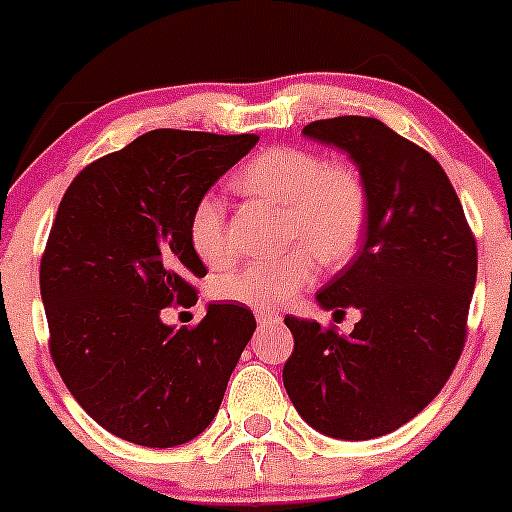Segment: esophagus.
Instances as JSON below:
<instances>
[{
	"label": "esophagus",
	"instance_id": "obj_1",
	"mask_svg": "<svg viewBox=\"0 0 512 512\" xmlns=\"http://www.w3.org/2000/svg\"><path fill=\"white\" fill-rule=\"evenodd\" d=\"M255 317H257V324H260V327H265V324H280L282 322V317L280 314H275V312H255Z\"/></svg>",
	"mask_w": 512,
	"mask_h": 512
}]
</instances>
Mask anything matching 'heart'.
Returning <instances> with one entry per match:
<instances>
[{"instance_id": "obj_1", "label": "heart", "mask_w": 512, "mask_h": 512, "mask_svg": "<svg viewBox=\"0 0 512 512\" xmlns=\"http://www.w3.org/2000/svg\"><path fill=\"white\" fill-rule=\"evenodd\" d=\"M232 185L242 195L280 208V240L299 245L225 275L218 282L223 299L280 309L314 280L317 260L342 267L359 250L369 220V193L354 165L327 163L307 148L277 146L242 165ZM188 240L200 260L223 265L230 257L223 200L203 195L195 203Z\"/></svg>"}]
</instances>
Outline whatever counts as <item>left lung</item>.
<instances>
[{"mask_svg": "<svg viewBox=\"0 0 512 512\" xmlns=\"http://www.w3.org/2000/svg\"><path fill=\"white\" fill-rule=\"evenodd\" d=\"M302 133L354 160L369 220L354 260L317 292L322 309H359L354 332L285 317L294 352L282 381L314 431L369 441L421 414L456 369L476 287V240L446 170L381 121L324 118Z\"/></svg>", "mask_w": 512, "mask_h": 512, "instance_id": "obj_1", "label": "left lung"}]
</instances>
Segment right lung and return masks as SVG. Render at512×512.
I'll return each instance as SVG.
<instances>
[{
  "label": "right lung",
  "instance_id": "add662e5",
  "mask_svg": "<svg viewBox=\"0 0 512 512\" xmlns=\"http://www.w3.org/2000/svg\"><path fill=\"white\" fill-rule=\"evenodd\" d=\"M257 136L158 128L86 165L41 257L51 359L81 409L123 441L173 448L218 414L255 332L242 304H208L198 327L160 319L195 302L205 265L188 240L195 203Z\"/></svg>",
  "mask_w": 512,
  "mask_h": 512
}]
</instances>
